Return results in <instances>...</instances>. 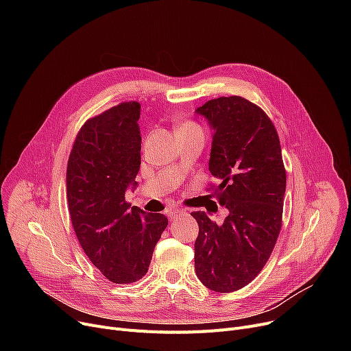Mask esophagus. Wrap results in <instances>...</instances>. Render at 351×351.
Instances as JSON below:
<instances>
[{"instance_id":"obj_1","label":"esophagus","mask_w":351,"mask_h":351,"mask_svg":"<svg viewBox=\"0 0 351 351\" xmlns=\"http://www.w3.org/2000/svg\"><path fill=\"white\" fill-rule=\"evenodd\" d=\"M166 213H168V217L172 220V219H178V217L183 216L186 212L183 209H179V208H172V209H168V212Z\"/></svg>"}]
</instances>
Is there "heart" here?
I'll list each match as a JSON object with an SVG mask.
<instances>
[{
    "instance_id": "b5f03b06",
    "label": "heart",
    "mask_w": 351,
    "mask_h": 351,
    "mask_svg": "<svg viewBox=\"0 0 351 351\" xmlns=\"http://www.w3.org/2000/svg\"><path fill=\"white\" fill-rule=\"evenodd\" d=\"M180 129H197V126L193 123H186V125H183Z\"/></svg>"
}]
</instances>
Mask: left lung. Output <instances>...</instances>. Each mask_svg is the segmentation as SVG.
Masks as SVG:
<instances>
[{
    "label": "left lung",
    "mask_w": 351,
    "mask_h": 351,
    "mask_svg": "<svg viewBox=\"0 0 351 351\" xmlns=\"http://www.w3.org/2000/svg\"><path fill=\"white\" fill-rule=\"evenodd\" d=\"M212 129L209 171L226 206L223 223L192 212L199 225L195 270L208 289L249 285L270 257L282 228L286 171L280 141L263 110L242 97H220L196 109Z\"/></svg>",
    "instance_id": "1"
}]
</instances>
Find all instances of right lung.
<instances>
[{
    "mask_svg": "<svg viewBox=\"0 0 351 351\" xmlns=\"http://www.w3.org/2000/svg\"><path fill=\"white\" fill-rule=\"evenodd\" d=\"M141 105L122 102L88 119L73 142L66 199L73 230L98 270L118 285L142 279L168 219L125 202L141 166Z\"/></svg>",
    "mask_w": 351,
    "mask_h": 351,
    "instance_id": "obj_1",
    "label": "right lung"
}]
</instances>
